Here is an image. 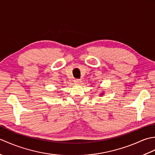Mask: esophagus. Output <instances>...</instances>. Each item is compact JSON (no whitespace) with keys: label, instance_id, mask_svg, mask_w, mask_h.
Here are the masks:
<instances>
[{"label":"esophagus","instance_id":"obj_1","mask_svg":"<svg viewBox=\"0 0 155 155\" xmlns=\"http://www.w3.org/2000/svg\"><path fill=\"white\" fill-rule=\"evenodd\" d=\"M81 79H78V78H76L74 80V83H81Z\"/></svg>","mask_w":155,"mask_h":155}]
</instances>
